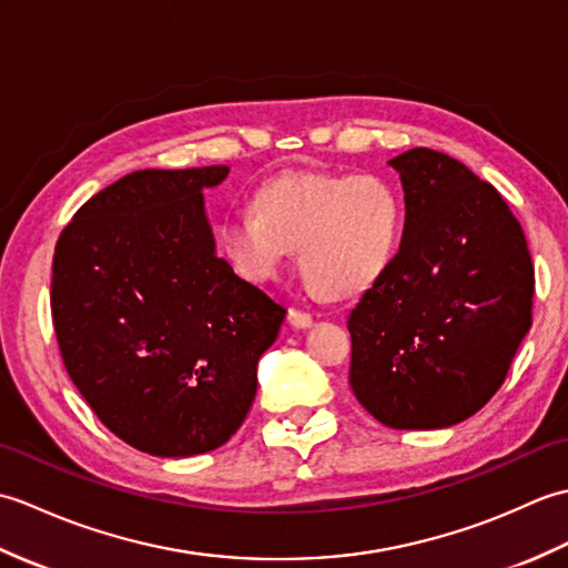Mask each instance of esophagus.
Masks as SVG:
<instances>
[{"label": "esophagus", "instance_id": "obj_1", "mask_svg": "<svg viewBox=\"0 0 568 568\" xmlns=\"http://www.w3.org/2000/svg\"><path fill=\"white\" fill-rule=\"evenodd\" d=\"M287 320H291V324H293V327H297V329H307L310 324H312L310 312L300 310V307H293L291 312H287Z\"/></svg>", "mask_w": 568, "mask_h": 568}]
</instances>
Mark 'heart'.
Listing matches in <instances>:
<instances>
[{"mask_svg": "<svg viewBox=\"0 0 568 568\" xmlns=\"http://www.w3.org/2000/svg\"><path fill=\"white\" fill-rule=\"evenodd\" d=\"M253 210L226 212L220 244L251 283L281 273L297 251L300 273L324 297L368 291L388 268L403 232V204L378 175L287 173L265 183Z\"/></svg>", "mask_w": 568, "mask_h": 568, "instance_id": "1", "label": "heart"}]
</instances>
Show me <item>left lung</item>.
I'll return each mask as SVG.
<instances>
[{
  "mask_svg": "<svg viewBox=\"0 0 568 568\" xmlns=\"http://www.w3.org/2000/svg\"><path fill=\"white\" fill-rule=\"evenodd\" d=\"M400 251L348 315L356 400L393 429H439L498 393L532 327L535 265L508 202L432 149L388 161Z\"/></svg>",
  "mask_w": 568,
  "mask_h": 568,
  "instance_id": "1",
  "label": "left lung"
}]
</instances>
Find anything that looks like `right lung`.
Instances as JSON below:
<instances>
[{"instance_id":"add662e5","label":"right lung","mask_w":568,"mask_h":568,"mask_svg":"<svg viewBox=\"0 0 568 568\" xmlns=\"http://www.w3.org/2000/svg\"><path fill=\"white\" fill-rule=\"evenodd\" d=\"M226 175L129 173L55 244L51 312L68 376L106 429L153 456L229 442L287 312L216 256L202 190Z\"/></svg>"}]
</instances>
